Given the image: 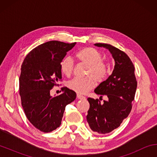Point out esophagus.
Listing matches in <instances>:
<instances>
[{
  "instance_id": "obj_1",
  "label": "esophagus",
  "mask_w": 157,
  "mask_h": 157,
  "mask_svg": "<svg viewBox=\"0 0 157 157\" xmlns=\"http://www.w3.org/2000/svg\"><path fill=\"white\" fill-rule=\"evenodd\" d=\"M77 98H78V99H80V100H82V99H84L85 97H84L83 95H82L77 94Z\"/></svg>"
}]
</instances>
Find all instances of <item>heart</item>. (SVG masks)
Returning a JSON list of instances; mask_svg holds the SVG:
<instances>
[{
  "label": "heart",
  "instance_id": "1",
  "mask_svg": "<svg viewBox=\"0 0 157 157\" xmlns=\"http://www.w3.org/2000/svg\"><path fill=\"white\" fill-rule=\"evenodd\" d=\"M76 58L79 62L88 66L85 78H74L69 81L67 86L71 91L79 94H84L94 88L95 82L101 83L107 75V66L102 61V55L94 48H82L76 53ZM60 70L63 75L70 77L74 71L72 59L66 57L60 63Z\"/></svg>",
  "mask_w": 157,
  "mask_h": 157
}]
</instances>
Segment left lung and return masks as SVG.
I'll return each mask as SVG.
<instances>
[{
    "label": "left lung",
    "instance_id": "obj_1",
    "mask_svg": "<svg viewBox=\"0 0 157 157\" xmlns=\"http://www.w3.org/2000/svg\"><path fill=\"white\" fill-rule=\"evenodd\" d=\"M109 50L115 62L111 75L94 90L98 95L108 100L102 104L98 99L89 98L90 107L86 120L90 128L98 134H107L121 125L132 110L137 82L134 66L126 53L107 44H95Z\"/></svg>",
    "mask_w": 157,
    "mask_h": 157
}]
</instances>
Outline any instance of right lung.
Instances as JSON below:
<instances>
[{
    "instance_id": "1",
    "label": "right lung",
    "mask_w": 157,
    "mask_h": 157,
    "mask_svg": "<svg viewBox=\"0 0 157 157\" xmlns=\"http://www.w3.org/2000/svg\"><path fill=\"white\" fill-rule=\"evenodd\" d=\"M75 44L48 41L31 50L21 66V105L29 121L41 132L59 127L66 106L76 98L75 92L68 88L62 94L50 95V90L62 78L60 63Z\"/></svg>"
}]
</instances>
